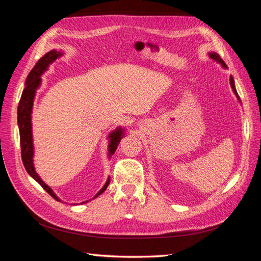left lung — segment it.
Listing matches in <instances>:
<instances>
[{"mask_svg": "<svg viewBox=\"0 0 261 261\" xmlns=\"http://www.w3.org/2000/svg\"><path fill=\"white\" fill-rule=\"evenodd\" d=\"M210 57L212 59H215L216 61H218V63H220L222 66H224V67H227L226 66V64H225V61L222 60L220 57H219V55H217V54H210ZM229 81H230V87L233 88V91L235 92V94H236V97H238L239 99H240V97H239V94H238V91H236V89H235V84H234V80H233V77L230 76V79H229Z\"/></svg>", "mask_w": 261, "mask_h": 261, "instance_id": "1", "label": "left lung"}]
</instances>
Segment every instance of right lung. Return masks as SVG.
Here are the masks:
<instances>
[{
  "label": "right lung",
  "mask_w": 261,
  "mask_h": 261,
  "mask_svg": "<svg viewBox=\"0 0 261 261\" xmlns=\"http://www.w3.org/2000/svg\"><path fill=\"white\" fill-rule=\"evenodd\" d=\"M61 56V52H58L57 50H52L48 54H45L42 58L37 61L34 67L28 74L25 83V89H23L20 101L18 105V126H19V134H20V147H21V160L25 167L26 171L30 176L34 178L37 182H39L45 192H48L50 195L58 201L54 192L51 191V188L42 181L39 174L35 172L34 165H33V140H32V123H31V113L33 107V100H34L35 91L37 87L41 83V75L44 70L48 68V66L54 63V61ZM123 137V130L117 129L116 131L112 132L110 135L111 144H110V154H114L117 148L118 144ZM108 185H110V179L107 180L106 184L103 185V187L97 193V195H100L102 192H105ZM94 196V197H96ZM85 203V202H84Z\"/></svg>",
  "instance_id": "right-lung-1"
}]
</instances>
